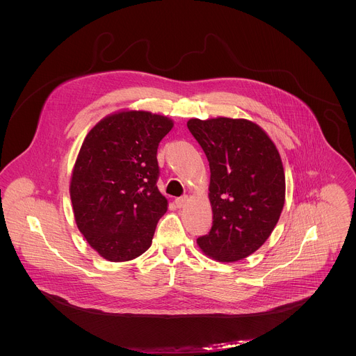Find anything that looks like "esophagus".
<instances>
[{
	"mask_svg": "<svg viewBox=\"0 0 356 356\" xmlns=\"http://www.w3.org/2000/svg\"><path fill=\"white\" fill-rule=\"evenodd\" d=\"M174 203L177 204L178 208H182L185 204L188 203V196H181V197H177L174 200Z\"/></svg>",
	"mask_w": 356,
	"mask_h": 356,
	"instance_id": "1",
	"label": "esophagus"
}]
</instances>
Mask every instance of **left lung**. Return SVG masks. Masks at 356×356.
Wrapping results in <instances>:
<instances>
[{
  "label": "left lung",
  "instance_id": "1",
  "mask_svg": "<svg viewBox=\"0 0 356 356\" xmlns=\"http://www.w3.org/2000/svg\"><path fill=\"white\" fill-rule=\"evenodd\" d=\"M188 129L209 163L212 227L197 238L203 252L237 261L259 250L285 202V174L268 136L245 119H191Z\"/></svg>",
  "mask_w": 356,
  "mask_h": 356
}]
</instances>
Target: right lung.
<instances>
[{
  "instance_id": "right-lung-1",
  "label": "right lung",
  "mask_w": 356,
  "mask_h": 356,
  "mask_svg": "<svg viewBox=\"0 0 356 356\" xmlns=\"http://www.w3.org/2000/svg\"><path fill=\"white\" fill-rule=\"evenodd\" d=\"M172 122L145 111L106 116L86 136L71 178L79 232L104 259L126 261L152 244L167 200L157 189V148Z\"/></svg>"
}]
</instances>
